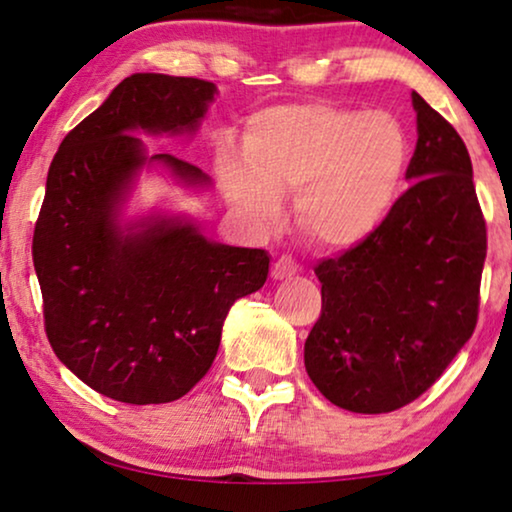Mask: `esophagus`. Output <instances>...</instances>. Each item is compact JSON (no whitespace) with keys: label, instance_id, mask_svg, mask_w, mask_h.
Wrapping results in <instances>:
<instances>
[{"label":"esophagus","instance_id":"1","mask_svg":"<svg viewBox=\"0 0 512 512\" xmlns=\"http://www.w3.org/2000/svg\"><path fill=\"white\" fill-rule=\"evenodd\" d=\"M296 272H298V265L291 256H282L272 263V277L279 279V282H282V279H291Z\"/></svg>","mask_w":512,"mask_h":512}]
</instances>
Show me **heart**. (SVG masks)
Returning a JSON list of instances; mask_svg holds the SVG:
<instances>
[{
	"label": "heart",
	"instance_id": "obj_1",
	"mask_svg": "<svg viewBox=\"0 0 512 512\" xmlns=\"http://www.w3.org/2000/svg\"><path fill=\"white\" fill-rule=\"evenodd\" d=\"M242 149L244 158H219L230 202L256 230H272L284 216L279 195L293 193L298 228L326 249L373 235L394 212L410 167L408 132L394 116L331 102L258 111Z\"/></svg>",
	"mask_w": 512,
	"mask_h": 512
}]
</instances>
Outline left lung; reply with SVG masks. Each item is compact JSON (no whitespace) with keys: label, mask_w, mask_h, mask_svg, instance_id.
<instances>
[{"label":"left lung","mask_w":512,"mask_h":512,"mask_svg":"<svg viewBox=\"0 0 512 512\" xmlns=\"http://www.w3.org/2000/svg\"><path fill=\"white\" fill-rule=\"evenodd\" d=\"M410 188L373 235L314 268L321 317L305 370L338 408H403L443 375L478 324L487 228L457 130L412 93Z\"/></svg>","instance_id":"8db88e82"}]
</instances>
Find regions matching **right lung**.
Here are the masks:
<instances>
[{"mask_svg": "<svg viewBox=\"0 0 512 512\" xmlns=\"http://www.w3.org/2000/svg\"><path fill=\"white\" fill-rule=\"evenodd\" d=\"M214 97L202 79L132 74L62 139L48 170L32 240L46 335L81 382L114 401L188 394L212 368L230 307L268 279V251L209 240L186 216L123 219L144 167L212 186L172 153L149 156L135 135H195Z\"/></svg>", "mask_w": 512, "mask_h": 512, "instance_id": "1", "label": "right lung"}]
</instances>
